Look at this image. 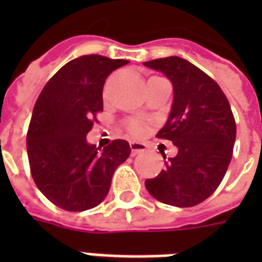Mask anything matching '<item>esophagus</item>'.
<instances>
[{
  "label": "esophagus",
  "instance_id": "esophagus-1",
  "mask_svg": "<svg viewBox=\"0 0 262 262\" xmlns=\"http://www.w3.org/2000/svg\"><path fill=\"white\" fill-rule=\"evenodd\" d=\"M130 149H132V155L135 156L137 154H141V152L147 151V145L144 143H137V141H132L130 143Z\"/></svg>",
  "mask_w": 262,
  "mask_h": 262
}]
</instances>
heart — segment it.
<instances>
[{
    "label": "heart",
    "instance_id": "obj_1",
    "mask_svg": "<svg viewBox=\"0 0 262 262\" xmlns=\"http://www.w3.org/2000/svg\"><path fill=\"white\" fill-rule=\"evenodd\" d=\"M129 129H130V132L133 133V135L140 136V135H143L144 125L141 122H133L130 126H129Z\"/></svg>",
    "mask_w": 262,
    "mask_h": 262
}]
</instances>
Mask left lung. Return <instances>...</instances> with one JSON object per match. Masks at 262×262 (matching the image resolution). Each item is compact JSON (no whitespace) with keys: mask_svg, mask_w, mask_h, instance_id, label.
<instances>
[{"mask_svg":"<svg viewBox=\"0 0 262 262\" xmlns=\"http://www.w3.org/2000/svg\"><path fill=\"white\" fill-rule=\"evenodd\" d=\"M144 65L171 81V111L158 137L178 148L167 160L162 152L166 167L145 187L160 203L194 207L217 189L231 162L236 136L231 107L215 80L186 59L172 55Z\"/></svg>","mask_w":262,"mask_h":262,"instance_id":"obj_1","label":"left lung"}]
</instances>
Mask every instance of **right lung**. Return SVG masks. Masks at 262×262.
Segmentation results:
<instances>
[{
    "label": "right lung",
    "instance_id": "right-lung-1",
    "mask_svg": "<svg viewBox=\"0 0 262 262\" xmlns=\"http://www.w3.org/2000/svg\"><path fill=\"white\" fill-rule=\"evenodd\" d=\"M126 59L98 54L69 61L39 95L27 133V154L36 186L65 211L81 212L106 199L111 178L130 155L125 140L107 147L87 141L95 117L103 110V85Z\"/></svg>",
    "mask_w": 262,
    "mask_h": 262
}]
</instances>
